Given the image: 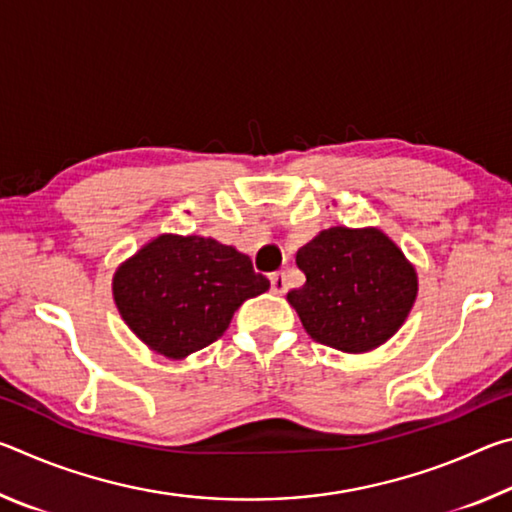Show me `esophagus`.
Returning a JSON list of instances; mask_svg holds the SVG:
<instances>
[{"label":"esophagus","instance_id":"obj_1","mask_svg":"<svg viewBox=\"0 0 512 512\" xmlns=\"http://www.w3.org/2000/svg\"><path fill=\"white\" fill-rule=\"evenodd\" d=\"M271 289L277 296H282V293H287V275L282 271H277L271 275Z\"/></svg>","mask_w":512,"mask_h":512}]
</instances>
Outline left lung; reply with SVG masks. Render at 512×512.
<instances>
[{"instance_id": "8db88e82", "label": "left lung", "mask_w": 512, "mask_h": 512, "mask_svg": "<svg viewBox=\"0 0 512 512\" xmlns=\"http://www.w3.org/2000/svg\"><path fill=\"white\" fill-rule=\"evenodd\" d=\"M296 264L307 282L287 293L311 339L363 354L384 345L409 318L418 271L379 228L320 230Z\"/></svg>"}]
</instances>
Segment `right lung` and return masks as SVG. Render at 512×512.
Masks as SVG:
<instances>
[{
  "label": "right lung",
  "instance_id": "right-lung-1",
  "mask_svg": "<svg viewBox=\"0 0 512 512\" xmlns=\"http://www.w3.org/2000/svg\"><path fill=\"white\" fill-rule=\"evenodd\" d=\"M268 287L235 246L171 232L153 237L112 275V298L128 329L173 361L223 336L235 311Z\"/></svg>",
  "mask_w": 512,
  "mask_h": 512
}]
</instances>
